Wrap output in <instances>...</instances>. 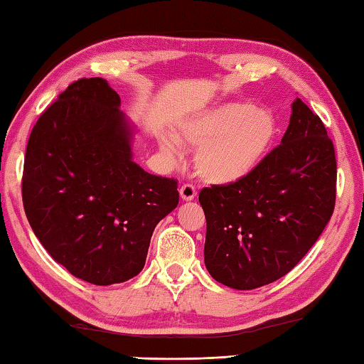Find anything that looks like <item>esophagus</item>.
Returning <instances> with one entry per match:
<instances>
[{
  "label": "esophagus",
  "instance_id": "1",
  "mask_svg": "<svg viewBox=\"0 0 364 364\" xmlns=\"http://www.w3.org/2000/svg\"><path fill=\"white\" fill-rule=\"evenodd\" d=\"M180 196H181V199L186 200V202L193 200V199H196L197 191H196L193 184H183V186L180 188Z\"/></svg>",
  "mask_w": 364,
  "mask_h": 364
}]
</instances>
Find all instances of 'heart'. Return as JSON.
I'll return each mask as SVG.
<instances>
[{
  "mask_svg": "<svg viewBox=\"0 0 364 364\" xmlns=\"http://www.w3.org/2000/svg\"><path fill=\"white\" fill-rule=\"evenodd\" d=\"M278 115L250 101H228L189 114L180 122V138L196 149V170L212 186H234L262 167L278 144ZM159 146L170 159L181 157V144L160 134Z\"/></svg>",
  "mask_w": 364,
  "mask_h": 364,
  "instance_id": "obj_1",
  "label": "heart"
}]
</instances>
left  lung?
<instances>
[{
    "label": "left lung",
    "mask_w": 364,
    "mask_h": 364,
    "mask_svg": "<svg viewBox=\"0 0 364 364\" xmlns=\"http://www.w3.org/2000/svg\"><path fill=\"white\" fill-rule=\"evenodd\" d=\"M336 180L334 144L321 119L295 97L281 144L254 175L200 191L212 278L250 291L287 274L331 220Z\"/></svg>",
    "instance_id": "obj_1"
}]
</instances>
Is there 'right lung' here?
Returning <instances> with one entry per match:
<instances>
[{
  "label": "right lung",
  "instance_id": "obj_1",
  "mask_svg": "<svg viewBox=\"0 0 364 364\" xmlns=\"http://www.w3.org/2000/svg\"><path fill=\"white\" fill-rule=\"evenodd\" d=\"M107 80L82 78L30 134L22 199L43 247L77 278L125 282L144 268L152 232L180 200L173 178L133 160L136 127Z\"/></svg>",
  "mask_w": 364,
  "mask_h": 364
}]
</instances>
